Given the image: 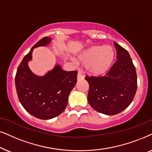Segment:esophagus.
<instances>
[{
    "label": "esophagus",
    "mask_w": 152,
    "mask_h": 152,
    "mask_svg": "<svg viewBox=\"0 0 152 152\" xmlns=\"http://www.w3.org/2000/svg\"><path fill=\"white\" fill-rule=\"evenodd\" d=\"M83 78H84V76H83L81 74H80V72H78V75H77V79L81 80V79H83Z\"/></svg>",
    "instance_id": "1"
}]
</instances>
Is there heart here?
Returning a JSON list of instances; mask_svg holds the SVG:
<instances>
[{
	"mask_svg": "<svg viewBox=\"0 0 152 152\" xmlns=\"http://www.w3.org/2000/svg\"><path fill=\"white\" fill-rule=\"evenodd\" d=\"M116 52L109 45H93L80 53L78 62L86 65L89 74L99 76L106 74L114 63Z\"/></svg>",
	"mask_w": 152,
	"mask_h": 152,
	"instance_id": "heart-1",
	"label": "heart"
}]
</instances>
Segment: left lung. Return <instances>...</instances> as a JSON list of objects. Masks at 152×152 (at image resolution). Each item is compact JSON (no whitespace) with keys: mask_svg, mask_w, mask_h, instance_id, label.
I'll return each mask as SVG.
<instances>
[{"mask_svg":"<svg viewBox=\"0 0 152 152\" xmlns=\"http://www.w3.org/2000/svg\"><path fill=\"white\" fill-rule=\"evenodd\" d=\"M117 61L105 76H88V100L97 112L107 115L118 114L128 107L137 90V74L129 52L116 42Z\"/></svg>","mask_w":152,"mask_h":152,"instance_id":"obj_1","label":"left lung"}]
</instances>
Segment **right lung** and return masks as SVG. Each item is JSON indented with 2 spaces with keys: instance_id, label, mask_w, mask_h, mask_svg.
I'll return each instance as SVG.
<instances>
[{
  "instance_id": "obj_1",
  "label": "right lung",
  "mask_w": 152,
  "mask_h": 152,
  "mask_svg": "<svg viewBox=\"0 0 152 152\" xmlns=\"http://www.w3.org/2000/svg\"><path fill=\"white\" fill-rule=\"evenodd\" d=\"M51 40L45 37L37 42L22 60L15 76L20 103L28 113L41 120H50L63 112L77 81L76 71L66 72L58 64L44 76H37L30 70L28 62L32 60L34 48L48 45Z\"/></svg>"
}]
</instances>
